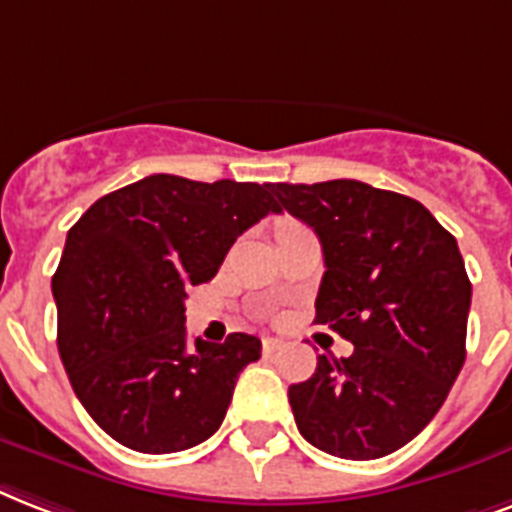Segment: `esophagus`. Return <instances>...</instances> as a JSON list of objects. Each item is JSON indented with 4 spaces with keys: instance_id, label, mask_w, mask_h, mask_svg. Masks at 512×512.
I'll use <instances>...</instances> for the list:
<instances>
[{
    "instance_id": "obj_1",
    "label": "esophagus",
    "mask_w": 512,
    "mask_h": 512,
    "mask_svg": "<svg viewBox=\"0 0 512 512\" xmlns=\"http://www.w3.org/2000/svg\"><path fill=\"white\" fill-rule=\"evenodd\" d=\"M285 342L283 339H277V336H264L261 339V350H264V355H275L277 350H283Z\"/></svg>"
}]
</instances>
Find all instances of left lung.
<instances>
[{
	"mask_svg": "<svg viewBox=\"0 0 512 512\" xmlns=\"http://www.w3.org/2000/svg\"><path fill=\"white\" fill-rule=\"evenodd\" d=\"M272 192L323 245L315 323L355 344L288 387L296 427L334 457H387L430 425L465 363L473 285L457 240L422 202L352 178Z\"/></svg>",
	"mask_w": 512,
	"mask_h": 512,
	"instance_id": "1",
	"label": "left lung"
}]
</instances>
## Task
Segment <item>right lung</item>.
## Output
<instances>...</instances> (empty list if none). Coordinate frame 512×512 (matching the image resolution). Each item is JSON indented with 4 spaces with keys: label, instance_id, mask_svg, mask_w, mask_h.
Returning <instances> with one entry per match:
<instances>
[{
    "label": "right lung",
    "instance_id": "add662e5",
    "mask_svg": "<svg viewBox=\"0 0 512 512\" xmlns=\"http://www.w3.org/2000/svg\"><path fill=\"white\" fill-rule=\"evenodd\" d=\"M267 213H280L272 184L154 173L104 194L69 229L53 275L58 352L79 403L117 443L173 454L219 430L261 342L189 344L184 299Z\"/></svg>",
    "mask_w": 512,
    "mask_h": 512
}]
</instances>
